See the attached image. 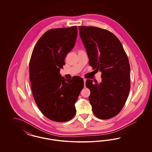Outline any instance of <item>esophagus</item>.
Here are the masks:
<instances>
[{
    "label": "esophagus",
    "mask_w": 152,
    "mask_h": 152,
    "mask_svg": "<svg viewBox=\"0 0 152 152\" xmlns=\"http://www.w3.org/2000/svg\"><path fill=\"white\" fill-rule=\"evenodd\" d=\"M84 86L86 87V79H84Z\"/></svg>",
    "instance_id": "esophagus-1"
}]
</instances>
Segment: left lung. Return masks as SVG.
I'll return each instance as SVG.
<instances>
[{
  "label": "left lung",
  "mask_w": 152,
  "mask_h": 152,
  "mask_svg": "<svg viewBox=\"0 0 152 152\" xmlns=\"http://www.w3.org/2000/svg\"><path fill=\"white\" fill-rule=\"evenodd\" d=\"M79 29L89 65L102 73L100 83L86 81L93 112L100 119L112 118L121 110L130 91L127 55L118 39L108 30L93 26H79Z\"/></svg>",
  "instance_id": "8db88e82"
}]
</instances>
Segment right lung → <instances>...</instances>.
<instances>
[{"instance_id":"right-lung-1","label":"right lung","mask_w":152,"mask_h":152,"mask_svg":"<svg viewBox=\"0 0 152 152\" xmlns=\"http://www.w3.org/2000/svg\"><path fill=\"white\" fill-rule=\"evenodd\" d=\"M77 35V26L50 29L37 41L30 58L29 79L34 100L44 115L53 121L72 118L75 104L84 87L79 76L65 79L60 73Z\"/></svg>"}]
</instances>
